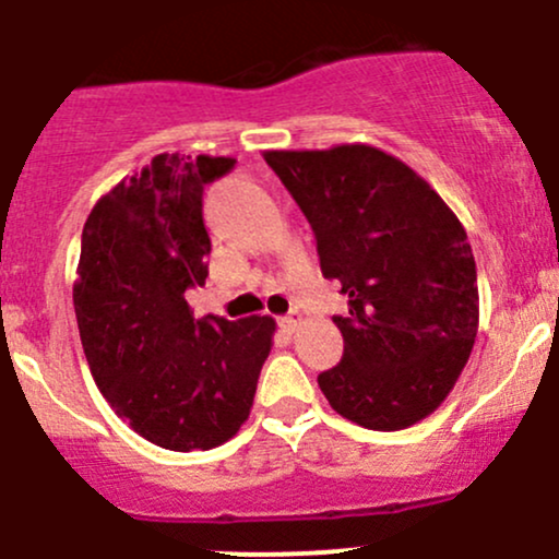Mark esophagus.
Instances as JSON below:
<instances>
[{
	"label": "esophagus",
	"mask_w": 559,
	"mask_h": 559,
	"mask_svg": "<svg viewBox=\"0 0 559 559\" xmlns=\"http://www.w3.org/2000/svg\"><path fill=\"white\" fill-rule=\"evenodd\" d=\"M280 325H282V331H287V334H293V331H296L298 325H301V314H298V312L285 314V318L280 320Z\"/></svg>",
	"instance_id": "34e87169"
}]
</instances>
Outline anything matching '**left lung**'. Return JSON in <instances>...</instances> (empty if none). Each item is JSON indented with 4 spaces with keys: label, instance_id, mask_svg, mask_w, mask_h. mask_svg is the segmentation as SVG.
Listing matches in <instances>:
<instances>
[{
    "label": "left lung",
    "instance_id": "1",
    "mask_svg": "<svg viewBox=\"0 0 559 559\" xmlns=\"http://www.w3.org/2000/svg\"><path fill=\"white\" fill-rule=\"evenodd\" d=\"M263 157L312 225L323 277L347 296V318H334L345 353L318 378L329 405L378 432L432 416L478 334L465 225L411 165L367 143Z\"/></svg>",
    "mask_w": 559,
    "mask_h": 559
}]
</instances>
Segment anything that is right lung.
I'll return each instance as SVG.
<instances>
[{"label": "right lung", "instance_id": "1", "mask_svg": "<svg viewBox=\"0 0 559 559\" xmlns=\"http://www.w3.org/2000/svg\"><path fill=\"white\" fill-rule=\"evenodd\" d=\"M234 157L157 154L94 203L73 285L81 345L116 416L168 451L228 443L250 416L277 323L195 320L187 287L209 277L203 187Z\"/></svg>", "mask_w": 559, "mask_h": 559}]
</instances>
